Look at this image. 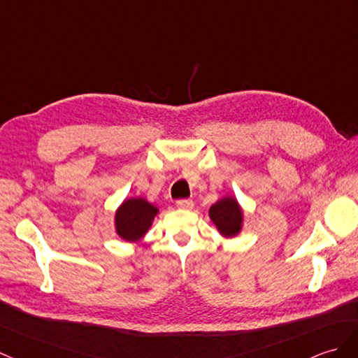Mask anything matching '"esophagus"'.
I'll list each match as a JSON object with an SVG mask.
<instances>
[{"mask_svg":"<svg viewBox=\"0 0 358 358\" xmlns=\"http://www.w3.org/2000/svg\"><path fill=\"white\" fill-rule=\"evenodd\" d=\"M177 207L181 210H190L194 207V201L192 199H178Z\"/></svg>","mask_w":358,"mask_h":358,"instance_id":"esophagus-1","label":"esophagus"}]
</instances>
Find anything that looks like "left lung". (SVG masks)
<instances>
[{
  "mask_svg": "<svg viewBox=\"0 0 358 358\" xmlns=\"http://www.w3.org/2000/svg\"><path fill=\"white\" fill-rule=\"evenodd\" d=\"M209 218L222 238L231 239L243 231L245 215L238 199L231 195H226L210 206Z\"/></svg>",
  "mask_w": 358,
  "mask_h": 358,
  "instance_id": "obj_1",
  "label": "left lung"
}]
</instances>
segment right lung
I'll return each instance as SVG.
<instances>
[{
	"instance_id": "1",
	"label": "right lung",
	"mask_w": 358,
	"mask_h": 358,
	"mask_svg": "<svg viewBox=\"0 0 358 358\" xmlns=\"http://www.w3.org/2000/svg\"><path fill=\"white\" fill-rule=\"evenodd\" d=\"M159 213V207L143 196L124 198L114 215L115 234L127 243H138L152 227Z\"/></svg>"
}]
</instances>
